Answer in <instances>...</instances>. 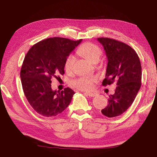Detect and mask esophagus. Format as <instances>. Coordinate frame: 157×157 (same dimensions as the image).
<instances>
[{
    "instance_id": "obj_1",
    "label": "esophagus",
    "mask_w": 157,
    "mask_h": 157,
    "mask_svg": "<svg viewBox=\"0 0 157 157\" xmlns=\"http://www.w3.org/2000/svg\"><path fill=\"white\" fill-rule=\"evenodd\" d=\"M86 94L88 96L91 97H95L97 95V94L95 93H90V92H86Z\"/></svg>"
}]
</instances>
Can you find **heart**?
<instances>
[{
  "mask_svg": "<svg viewBox=\"0 0 157 157\" xmlns=\"http://www.w3.org/2000/svg\"><path fill=\"white\" fill-rule=\"evenodd\" d=\"M78 53L89 62L95 63L99 61L102 54L101 48L97 45L91 43H86L82 45L78 50ZM75 61L74 55L71 54L67 58L64 62V69L67 72H71L73 70V64ZM97 80L94 76H84L71 81L70 84L72 87L82 90H88L93 88V83Z\"/></svg>",
  "mask_w": 157,
  "mask_h": 157,
  "instance_id": "1",
  "label": "heart"
}]
</instances>
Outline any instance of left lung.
Listing matches in <instances>:
<instances>
[{
    "mask_svg": "<svg viewBox=\"0 0 157 157\" xmlns=\"http://www.w3.org/2000/svg\"><path fill=\"white\" fill-rule=\"evenodd\" d=\"M107 58L105 78L103 86L117 82L115 93L109 96V103L101 110L104 116L113 118L122 114L136 99L141 87L142 66L136 52L129 45L117 40L101 37Z\"/></svg>",
    "mask_w": 157,
    "mask_h": 157,
    "instance_id": "8db88e82",
    "label": "left lung"
}]
</instances>
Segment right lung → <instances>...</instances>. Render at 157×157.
Masks as SVG:
<instances>
[{"label": "right lung", "mask_w": 157, "mask_h": 157, "mask_svg": "<svg viewBox=\"0 0 157 157\" xmlns=\"http://www.w3.org/2000/svg\"><path fill=\"white\" fill-rule=\"evenodd\" d=\"M53 37L36 43L27 52L20 71L24 93L38 113L45 117L63 112L71 101L74 91L70 88L53 90L51 79L64 73V62L82 42Z\"/></svg>", "instance_id": "obj_1"}]
</instances>
